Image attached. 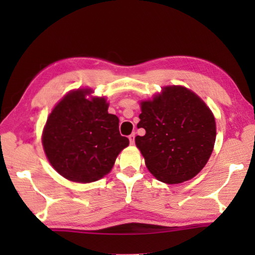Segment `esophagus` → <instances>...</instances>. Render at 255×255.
Masks as SVG:
<instances>
[{"mask_svg":"<svg viewBox=\"0 0 255 255\" xmlns=\"http://www.w3.org/2000/svg\"><path fill=\"white\" fill-rule=\"evenodd\" d=\"M135 132H132L131 133V135H129V143H130L131 145H133V144H135Z\"/></svg>","mask_w":255,"mask_h":255,"instance_id":"obj_1","label":"esophagus"}]
</instances>
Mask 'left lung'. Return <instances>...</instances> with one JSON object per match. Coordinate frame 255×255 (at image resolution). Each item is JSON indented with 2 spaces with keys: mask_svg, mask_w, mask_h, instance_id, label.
Masks as SVG:
<instances>
[{
  "mask_svg": "<svg viewBox=\"0 0 255 255\" xmlns=\"http://www.w3.org/2000/svg\"><path fill=\"white\" fill-rule=\"evenodd\" d=\"M144 136L135 138L155 178L175 184L192 179L206 165L216 139V123L206 103L183 86H166L141 102Z\"/></svg>",
  "mask_w": 255,
  "mask_h": 255,
  "instance_id": "8db88e82",
  "label": "left lung"
}]
</instances>
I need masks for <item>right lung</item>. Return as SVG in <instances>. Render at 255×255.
<instances>
[{"instance_id": "obj_1", "label": "right lung", "mask_w": 255, "mask_h": 255, "mask_svg": "<svg viewBox=\"0 0 255 255\" xmlns=\"http://www.w3.org/2000/svg\"><path fill=\"white\" fill-rule=\"evenodd\" d=\"M77 90L62 99L47 119L42 135L45 153L60 175L88 183L111 171L116 158L129 145L119 132L117 116L108 114L105 98H85Z\"/></svg>"}]
</instances>
